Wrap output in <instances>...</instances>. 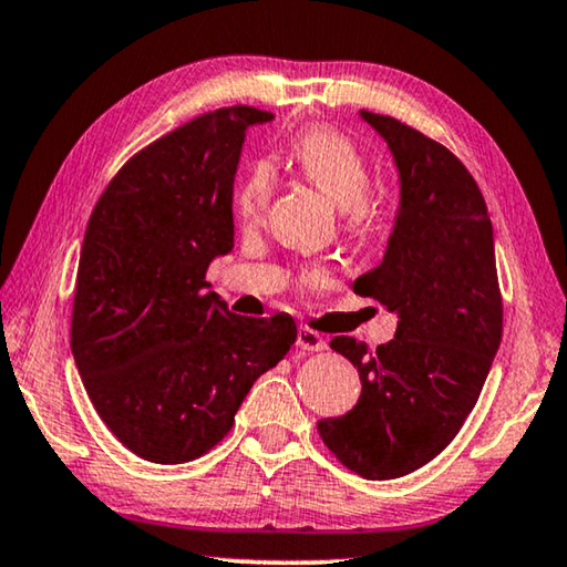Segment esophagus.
I'll list each match as a JSON object with an SVG mask.
<instances>
[{"instance_id":"1","label":"esophagus","mask_w":567,"mask_h":567,"mask_svg":"<svg viewBox=\"0 0 567 567\" xmlns=\"http://www.w3.org/2000/svg\"><path fill=\"white\" fill-rule=\"evenodd\" d=\"M297 348L305 352H322L328 348V342H324L320 332H315L310 328H300V332H297Z\"/></svg>"}]
</instances>
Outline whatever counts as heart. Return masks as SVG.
Masks as SVG:
<instances>
[{"mask_svg": "<svg viewBox=\"0 0 567 567\" xmlns=\"http://www.w3.org/2000/svg\"><path fill=\"white\" fill-rule=\"evenodd\" d=\"M287 165L307 185L318 187L338 205L348 233L368 229L380 213V199L370 187L372 165L358 142L332 127H310L297 134L287 150ZM272 195L270 167L257 165L243 179L235 195V213L243 223H255Z\"/></svg>", "mask_w": 567, "mask_h": 567, "instance_id": "heart-1", "label": "heart"}]
</instances>
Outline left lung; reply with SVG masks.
<instances>
[{
  "label": "left lung",
  "instance_id": "obj_1",
  "mask_svg": "<svg viewBox=\"0 0 567 567\" xmlns=\"http://www.w3.org/2000/svg\"><path fill=\"white\" fill-rule=\"evenodd\" d=\"M388 140L402 203L388 252L352 290L400 315L395 340L368 350L332 338L362 382L358 405L318 422L322 443L368 480L402 477L453 443L503 338L493 223L477 182L445 145L388 114L362 112Z\"/></svg>",
  "mask_w": 567,
  "mask_h": 567
}]
</instances>
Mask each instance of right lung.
<instances>
[{"mask_svg":"<svg viewBox=\"0 0 567 567\" xmlns=\"http://www.w3.org/2000/svg\"><path fill=\"white\" fill-rule=\"evenodd\" d=\"M270 120L247 104L199 114L124 162L92 209L72 354L104 425L150 463L209 453L297 340L290 315L243 318L205 292L209 262L235 243L245 130Z\"/></svg>","mask_w":567,"mask_h":567,"instance_id":"obj_1","label":"right lung"}]
</instances>
